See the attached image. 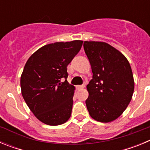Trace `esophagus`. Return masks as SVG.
Here are the masks:
<instances>
[{"label": "esophagus", "mask_w": 150, "mask_h": 150, "mask_svg": "<svg viewBox=\"0 0 150 150\" xmlns=\"http://www.w3.org/2000/svg\"><path fill=\"white\" fill-rule=\"evenodd\" d=\"M84 87H85V84L78 85V86H76V88H84Z\"/></svg>", "instance_id": "obj_1"}]
</instances>
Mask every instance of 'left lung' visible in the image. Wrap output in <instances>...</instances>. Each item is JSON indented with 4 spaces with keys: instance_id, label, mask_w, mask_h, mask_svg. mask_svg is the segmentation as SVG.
<instances>
[{
    "instance_id": "left-lung-1",
    "label": "left lung",
    "mask_w": 150,
    "mask_h": 150,
    "mask_svg": "<svg viewBox=\"0 0 150 150\" xmlns=\"http://www.w3.org/2000/svg\"><path fill=\"white\" fill-rule=\"evenodd\" d=\"M93 73L87 85V109L94 120L110 122L124 112L134 88L132 68L120 51L104 42L83 43Z\"/></svg>"
}]
</instances>
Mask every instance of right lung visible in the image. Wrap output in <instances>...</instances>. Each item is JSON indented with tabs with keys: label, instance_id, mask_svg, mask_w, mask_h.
<instances>
[{
	"label": "right lung",
	"instance_id": "add662e5",
	"mask_svg": "<svg viewBox=\"0 0 150 150\" xmlns=\"http://www.w3.org/2000/svg\"><path fill=\"white\" fill-rule=\"evenodd\" d=\"M82 45V40L50 43L26 62L21 76L22 95L34 116L45 124L59 125L71 117L75 88L67 81V67Z\"/></svg>",
	"mask_w": 150,
	"mask_h": 150
}]
</instances>
